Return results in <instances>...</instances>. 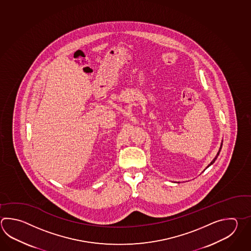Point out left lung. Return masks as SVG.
Listing matches in <instances>:
<instances>
[{
  "instance_id": "8db88e82",
  "label": "left lung",
  "mask_w": 251,
  "mask_h": 251,
  "mask_svg": "<svg viewBox=\"0 0 251 251\" xmlns=\"http://www.w3.org/2000/svg\"><path fill=\"white\" fill-rule=\"evenodd\" d=\"M221 149H222V146H221L220 150H219V152H218V153H217V155H216V156H215V159H214V160H213V161H212V162H211V164H210L209 165H208V166H210V165H211V164H214V162H215V159L217 158V156H218V155H219V153H220ZM208 166H207V167H208Z\"/></svg>"
}]
</instances>
